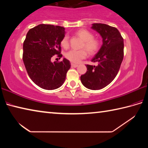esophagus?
I'll return each mask as SVG.
<instances>
[{
    "mask_svg": "<svg viewBox=\"0 0 148 148\" xmlns=\"http://www.w3.org/2000/svg\"><path fill=\"white\" fill-rule=\"evenodd\" d=\"M78 65L76 64H74V63H71V66L72 67H74V68H76V67H77Z\"/></svg>",
    "mask_w": 148,
    "mask_h": 148,
    "instance_id": "1",
    "label": "esophagus"
}]
</instances>
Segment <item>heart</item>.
Returning <instances> with one entry per match:
<instances>
[{
  "label": "heart",
  "mask_w": 148,
  "mask_h": 148,
  "mask_svg": "<svg viewBox=\"0 0 148 148\" xmlns=\"http://www.w3.org/2000/svg\"><path fill=\"white\" fill-rule=\"evenodd\" d=\"M75 34L83 40L82 44V48H85L90 55H94L99 51L101 46V42L98 38H94L93 34L86 29H79L75 32ZM61 46L64 49H67L69 46V38L64 36L61 40ZM84 49L80 50H71L65 54V57L72 62L78 63L81 60L86 58L87 56V51Z\"/></svg>",
  "instance_id": "b5f03b06"
}]
</instances>
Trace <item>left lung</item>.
I'll use <instances>...</instances> for the list:
<instances>
[{
	"label": "left lung",
	"instance_id": "8db88e82",
	"mask_svg": "<svg viewBox=\"0 0 148 148\" xmlns=\"http://www.w3.org/2000/svg\"><path fill=\"white\" fill-rule=\"evenodd\" d=\"M91 28L101 34L102 46L92 62L97 66L87 64V72L80 77L87 89L99 90L113 81L118 73L123 59V38L116 27L106 24L93 23Z\"/></svg>",
	"mask_w": 148,
	"mask_h": 148
}]
</instances>
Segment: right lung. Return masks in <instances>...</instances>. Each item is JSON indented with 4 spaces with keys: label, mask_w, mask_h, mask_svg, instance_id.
Wrapping results in <instances>:
<instances>
[{
    "label": "right lung",
    "mask_w": 148,
    "mask_h": 148,
    "mask_svg": "<svg viewBox=\"0 0 148 148\" xmlns=\"http://www.w3.org/2000/svg\"><path fill=\"white\" fill-rule=\"evenodd\" d=\"M64 28L40 24L29 30L23 42V61L30 78L46 90L59 88L63 84L71 62L65 58L52 62L54 55L61 57V40Z\"/></svg>",
    "instance_id": "right-lung-1"
}]
</instances>
